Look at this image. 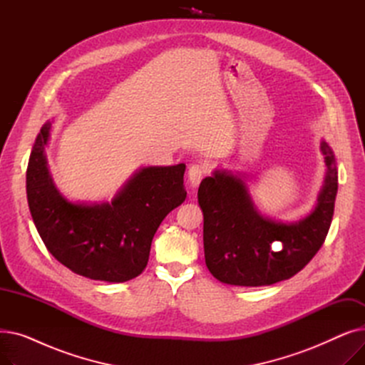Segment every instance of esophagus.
<instances>
[{"mask_svg": "<svg viewBox=\"0 0 365 365\" xmlns=\"http://www.w3.org/2000/svg\"><path fill=\"white\" fill-rule=\"evenodd\" d=\"M208 173V164L207 163H198V164H192L189 167L187 171V179L189 183L192 187H197L200 185V182L202 180V178Z\"/></svg>", "mask_w": 365, "mask_h": 365, "instance_id": "34e87169", "label": "esophagus"}]
</instances>
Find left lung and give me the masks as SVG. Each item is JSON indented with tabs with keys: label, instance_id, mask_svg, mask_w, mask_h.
Here are the masks:
<instances>
[{
	"label": "left lung",
	"instance_id": "obj_1",
	"mask_svg": "<svg viewBox=\"0 0 365 365\" xmlns=\"http://www.w3.org/2000/svg\"><path fill=\"white\" fill-rule=\"evenodd\" d=\"M327 176L314 212L296 223L257 213L244 182L215 171L198 189L204 215V255L208 271L225 284L260 287L289 279L308 264L325 241L334 213L337 168L322 142Z\"/></svg>",
	"mask_w": 365,
	"mask_h": 365
}]
</instances>
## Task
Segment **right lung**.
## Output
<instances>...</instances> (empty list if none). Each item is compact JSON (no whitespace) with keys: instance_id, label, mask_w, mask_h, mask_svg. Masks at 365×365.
Returning a JSON list of instances; mask_svg holds the SVG:
<instances>
[{"instance_id":"add662e5","label":"right lung","mask_w":365,"mask_h":365,"mask_svg":"<svg viewBox=\"0 0 365 365\" xmlns=\"http://www.w3.org/2000/svg\"><path fill=\"white\" fill-rule=\"evenodd\" d=\"M50 123L38 134L26 170V195L35 227L47 250L72 272L90 279L124 282L148 264L152 238L185 198V164L146 167L105 204H73L48 175L44 145Z\"/></svg>"}]
</instances>
